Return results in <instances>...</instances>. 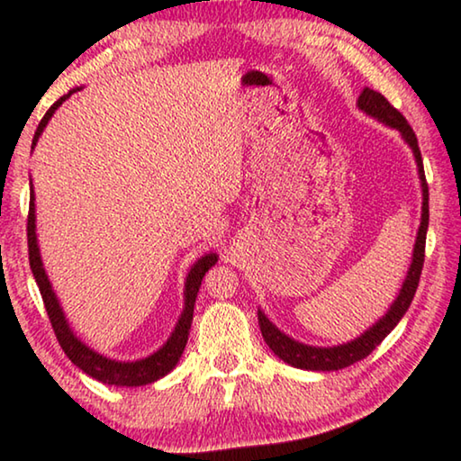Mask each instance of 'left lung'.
<instances>
[{"mask_svg":"<svg viewBox=\"0 0 461 461\" xmlns=\"http://www.w3.org/2000/svg\"><path fill=\"white\" fill-rule=\"evenodd\" d=\"M357 107L364 109L366 113H370L372 118H378L380 122H384L386 126L399 130L402 138L407 140L409 146L412 148V152H415L420 186H423V215H420V228L417 233L415 252H412V264L409 268L407 280H404L401 293H399V296H396L394 305L390 307L388 313L382 317L376 325L370 327V330L364 335H360V338L349 341V343H343V346H338V348H313V346H305V343H299L291 338H286L285 333H280L276 327L268 321L267 315H264L262 311H258V323H260V331H262L264 341L268 343V348L280 357V360H285L286 364L294 366V368L319 370V372L341 370V368H348V366L364 360L366 356H370L374 349H376V346H380L382 339H384L386 335L394 330L396 323L401 321V317L407 313L412 296H415V293H417L420 270H423L425 240H427V228H429V186H427L423 158H420V150H419L415 131H412L407 118H404L399 109H396L394 105H390V101L378 91L366 87L362 91L360 99H357Z\"/></svg>","mask_w":461,"mask_h":461,"instance_id":"8db88e82","label":"left lung"}]
</instances>
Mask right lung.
Returning a JSON list of instances; mask_svg holds the SVG:
<instances>
[{"mask_svg":"<svg viewBox=\"0 0 461 461\" xmlns=\"http://www.w3.org/2000/svg\"><path fill=\"white\" fill-rule=\"evenodd\" d=\"M75 91H68L67 95H62L59 101H54L50 105L49 112L44 113V118L41 120L36 128V134L32 140V148L38 142V136L42 134V130L49 120L52 118V113L57 112V107L65 101L67 97H71ZM36 217H34V191L30 193V209H28V256H30V268H32V275L36 278V285L41 288L46 313H49L50 325L54 330V335L60 343V348L65 349V354L68 356L75 366L89 374L104 384H115V386H144V384H152L154 380H158L162 376L175 368L178 357H181L183 349L186 346V339H189V330H191V321H193V309H194V299H197L201 280L205 276V272L213 267L217 262L215 254H207L203 256L201 260L191 268L189 276H186V285H185V311L181 319H178V325L175 327L170 339L162 346L158 352L148 356L146 360H138V362H115V360H107V357L99 356L97 352H93L85 343L75 338L73 331L68 330L67 319L62 315V309L59 307L57 296L52 293V286L49 283V276L42 268V260H41V252H38V244H36Z\"/></svg>","mask_w":461,"mask_h":461,"instance_id":"right-lung-1","label":"right lung"}]
</instances>
